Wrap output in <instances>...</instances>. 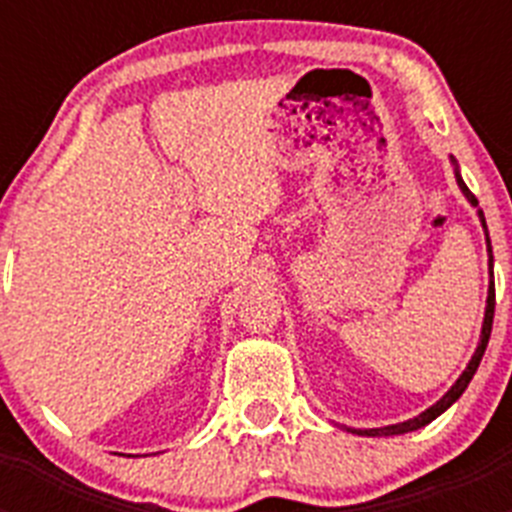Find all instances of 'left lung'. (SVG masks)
<instances>
[{
    "label": "left lung",
    "mask_w": 512,
    "mask_h": 512,
    "mask_svg": "<svg viewBox=\"0 0 512 512\" xmlns=\"http://www.w3.org/2000/svg\"><path fill=\"white\" fill-rule=\"evenodd\" d=\"M456 182H459L461 192L467 194V200L477 207V197L469 192V187L464 184V179H461L459 174H456ZM479 220H482V225H485V215H482V212H479ZM485 230H487V225H485ZM487 246H490V235H487ZM487 251H490V269H492V248H487ZM492 318H495V282H490V292H487V310H485V323H482V338H479V346H477V351H474L469 366L464 369V374L456 379L454 387H451V390L446 392V395H443L441 400L433 405V408H428L425 413H420L418 418L405 420V423H397V425H387V428H369V431H356V428H351V433H359V436H397V433H410V431H418V428H423V425H428L431 420H436L446 408H451V405H454V402L461 397V392L467 390V384L472 382L474 372H477L479 361H482V356H485V348H487V343H490V333H492Z\"/></svg>",
    "instance_id": "left-lung-1"
}]
</instances>
